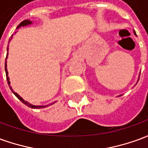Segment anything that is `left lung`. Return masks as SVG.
Returning a JSON list of instances; mask_svg holds the SVG:
<instances>
[{"label": "left lung", "mask_w": 148, "mask_h": 148, "mask_svg": "<svg viewBox=\"0 0 148 148\" xmlns=\"http://www.w3.org/2000/svg\"><path fill=\"white\" fill-rule=\"evenodd\" d=\"M134 34H135V36H136V32H135V31H134ZM139 79H140V77H139V78H138V81H139ZM138 81H137V82H138ZM120 96H122V95H120ZM120 96H118V97H120Z\"/></svg>", "instance_id": "left-lung-1"}]
</instances>
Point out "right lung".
Returning a JSON list of instances; mask_svg holds the SVG:
<instances>
[{
  "mask_svg": "<svg viewBox=\"0 0 148 148\" xmlns=\"http://www.w3.org/2000/svg\"><path fill=\"white\" fill-rule=\"evenodd\" d=\"M32 24V22L31 21H29V20H25V21H22L21 24L18 25L17 27H16V29L20 28L21 27H24V26L31 25ZM12 36H12L11 38H10L9 40H8V42H10V41H11L12 39ZM8 43H9V42H8ZM7 51H8V47H7ZM8 52H7V55H6V58H5V73H6V77H7V82H8V86H9V88H10V90H12V92L14 93L15 96L16 97H17L18 99L20 100L21 101H22V102L24 103V105H26L27 107L32 108V109H43V108H46V107H47V106H51V105H53V104H55L56 101H53V102L50 103V104H48V105H47V106H34V105H32V104H30L29 102H27V101H24V100L23 99V98H22V97H21L18 93L14 92V90H12V86H10V82H9V77H8V69H7V58H8Z\"/></svg>",
  "mask_w": 148,
  "mask_h": 148,
  "instance_id": "1",
  "label": "right lung"
}]
</instances>
